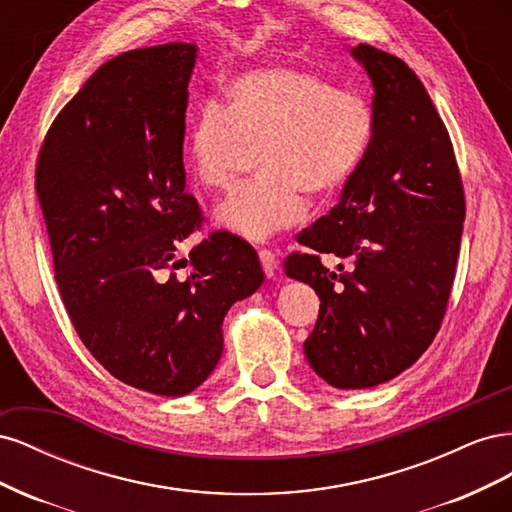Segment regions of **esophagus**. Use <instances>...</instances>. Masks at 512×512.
<instances>
[{"mask_svg":"<svg viewBox=\"0 0 512 512\" xmlns=\"http://www.w3.org/2000/svg\"><path fill=\"white\" fill-rule=\"evenodd\" d=\"M258 258H260V265H262V271H265V275L269 277V280H275V275H277V256L271 250H260Z\"/></svg>","mask_w":512,"mask_h":512,"instance_id":"obj_1","label":"esophagus"}]
</instances>
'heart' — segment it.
I'll use <instances>...</instances> for the list:
<instances>
[{
	"instance_id": "1",
	"label": "heart",
	"mask_w": 512,
	"mask_h": 512,
	"mask_svg": "<svg viewBox=\"0 0 512 512\" xmlns=\"http://www.w3.org/2000/svg\"><path fill=\"white\" fill-rule=\"evenodd\" d=\"M374 132L367 102L318 74L267 66L235 76L224 102L207 100L185 134V156L203 190L237 181L247 151L258 149L260 179L230 194L215 211L220 228L250 241L299 222L305 196H327L359 166Z\"/></svg>"
}]
</instances>
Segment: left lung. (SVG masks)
Wrapping results in <instances>:
<instances>
[{
    "label": "left lung",
    "mask_w": 512,
    "mask_h": 512,
    "mask_svg": "<svg viewBox=\"0 0 512 512\" xmlns=\"http://www.w3.org/2000/svg\"><path fill=\"white\" fill-rule=\"evenodd\" d=\"M350 55L374 87V132L339 203L299 232L314 254L286 275L320 297L305 356L335 389H371L418 361L436 337L455 280L466 200L425 85L395 55L359 44ZM318 253L347 262L331 272Z\"/></svg>",
    "instance_id": "left-lung-1"
}]
</instances>
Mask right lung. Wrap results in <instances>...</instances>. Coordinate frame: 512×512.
I'll return each mask as SVG.
<instances>
[{
  "label": "right lung",
  "instance_id": "right-lung-1",
  "mask_svg": "<svg viewBox=\"0 0 512 512\" xmlns=\"http://www.w3.org/2000/svg\"><path fill=\"white\" fill-rule=\"evenodd\" d=\"M196 44L106 61L46 132L36 192L55 282L81 342L134 389L203 384L224 350L232 303L265 282L245 241L213 232L177 260L203 213L185 192L183 134ZM191 265L185 278L172 271Z\"/></svg>",
  "mask_w": 512,
  "mask_h": 512
}]
</instances>
